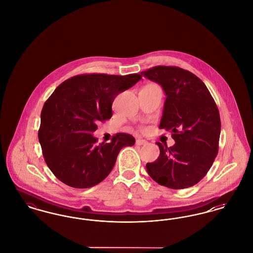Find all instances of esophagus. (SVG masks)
<instances>
[{
    "label": "esophagus",
    "mask_w": 253,
    "mask_h": 253,
    "mask_svg": "<svg viewBox=\"0 0 253 253\" xmlns=\"http://www.w3.org/2000/svg\"><path fill=\"white\" fill-rule=\"evenodd\" d=\"M148 142L146 141V140H144V139H136V141H135V144L136 145H145L147 144Z\"/></svg>",
    "instance_id": "34e87169"
}]
</instances>
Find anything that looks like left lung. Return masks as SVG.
I'll return each mask as SVG.
<instances>
[{"mask_svg": "<svg viewBox=\"0 0 253 253\" xmlns=\"http://www.w3.org/2000/svg\"><path fill=\"white\" fill-rule=\"evenodd\" d=\"M141 75L163 88L167 97L159 128L170 131L175 141L171 147L157 142L160 155L146 164L147 171L169 189L193 187L218 154L221 121L216 103L204 83L180 67L158 65Z\"/></svg>", "mask_w": 253, "mask_h": 253, "instance_id": "left-lung-1", "label": "left lung"}]
</instances>
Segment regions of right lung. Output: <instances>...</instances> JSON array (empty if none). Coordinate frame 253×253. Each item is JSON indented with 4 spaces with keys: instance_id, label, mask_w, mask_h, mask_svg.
<instances>
[{
    "instance_id": "right-lung-1",
    "label": "right lung",
    "mask_w": 253,
    "mask_h": 253,
    "mask_svg": "<svg viewBox=\"0 0 253 253\" xmlns=\"http://www.w3.org/2000/svg\"><path fill=\"white\" fill-rule=\"evenodd\" d=\"M139 80V74H84L66 80L49 96L38 136L45 163L59 180L91 188L108 176L121 149L134 144V137L125 132L96 144L92 133L99 121L112 118L115 97Z\"/></svg>"
}]
</instances>
